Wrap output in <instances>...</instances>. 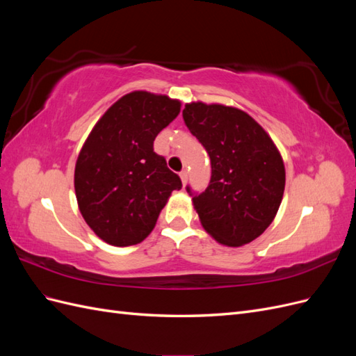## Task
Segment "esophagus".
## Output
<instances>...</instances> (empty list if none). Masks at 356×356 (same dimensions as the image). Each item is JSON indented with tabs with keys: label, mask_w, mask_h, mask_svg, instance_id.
I'll return each instance as SVG.
<instances>
[{
	"label": "esophagus",
	"mask_w": 356,
	"mask_h": 356,
	"mask_svg": "<svg viewBox=\"0 0 356 356\" xmlns=\"http://www.w3.org/2000/svg\"><path fill=\"white\" fill-rule=\"evenodd\" d=\"M179 178L182 181V186H186L187 184V179H188V172L187 170H182L181 174H179Z\"/></svg>",
	"instance_id": "1"
}]
</instances>
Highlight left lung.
Wrapping results in <instances>:
<instances>
[{
	"instance_id": "8db88e82",
	"label": "left lung",
	"mask_w": 356,
	"mask_h": 356,
	"mask_svg": "<svg viewBox=\"0 0 356 356\" xmlns=\"http://www.w3.org/2000/svg\"><path fill=\"white\" fill-rule=\"evenodd\" d=\"M182 118L211 159V181L193 196L203 229L227 246L250 243L272 224L285 188V166L272 138L242 110L187 104Z\"/></svg>"
}]
</instances>
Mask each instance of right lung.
<instances>
[{
	"label": "right lung",
	"instance_id": "obj_1",
	"mask_svg": "<svg viewBox=\"0 0 356 356\" xmlns=\"http://www.w3.org/2000/svg\"><path fill=\"white\" fill-rule=\"evenodd\" d=\"M181 102L136 90L95 124L75 163L74 187L84 221L114 246L143 242L182 182L153 143L179 114Z\"/></svg>",
	"mask_w": 356,
	"mask_h": 356
}]
</instances>
